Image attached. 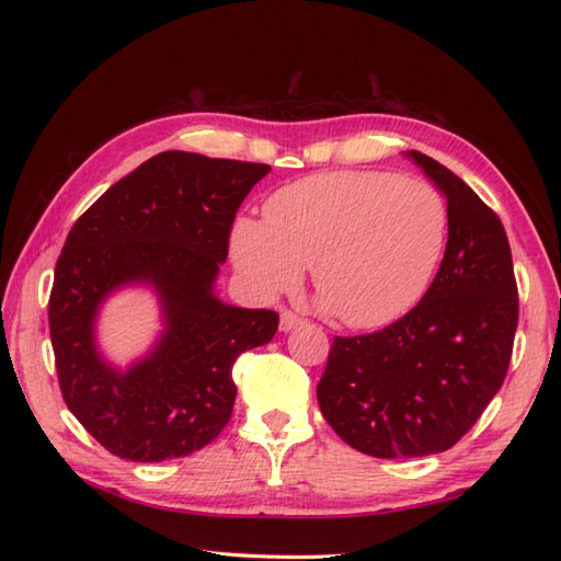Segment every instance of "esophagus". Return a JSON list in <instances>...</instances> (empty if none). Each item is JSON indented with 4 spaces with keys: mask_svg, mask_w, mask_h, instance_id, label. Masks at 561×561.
I'll return each instance as SVG.
<instances>
[{
    "mask_svg": "<svg viewBox=\"0 0 561 561\" xmlns=\"http://www.w3.org/2000/svg\"><path fill=\"white\" fill-rule=\"evenodd\" d=\"M299 325H304V318H301L299 313H294V311H282V318H279V328H282L284 332H289V330L299 328Z\"/></svg>",
    "mask_w": 561,
    "mask_h": 561,
    "instance_id": "34e87169",
    "label": "esophagus"
}]
</instances>
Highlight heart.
<instances>
[{"instance_id":"heart-1","label":"heart","mask_w":561,"mask_h":561,"mask_svg":"<svg viewBox=\"0 0 561 561\" xmlns=\"http://www.w3.org/2000/svg\"><path fill=\"white\" fill-rule=\"evenodd\" d=\"M448 207L420 178L335 171L272 193L262 224L238 219L236 267L262 294L291 289L311 265L313 287L350 328H380L422 299L444 257Z\"/></svg>"}]
</instances>
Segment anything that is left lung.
<instances>
[{"label":"left lung","mask_w":561,"mask_h":561,"mask_svg":"<svg viewBox=\"0 0 561 561\" xmlns=\"http://www.w3.org/2000/svg\"><path fill=\"white\" fill-rule=\"evenodd\" d=\"M412 159L448 207V243L422 301L368 335L335 337L318 404L352 448L374 458L448 450L502 388L518 325V287L502 219L456 173Z\"/></svg>","instance_id":"left-lung-1"}]
</instances>
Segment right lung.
I'll return each mask as SVG.
<instances>
[{
	"label": "right lung",
	"instance_id": "1",
	"mask_svg": "<svg viewBox=\"0 0 561 561\" xmlns=\"http://www.w3.org/2000/svg\"><path fill=\"white\" fill-rule=\"evenodd\" d=\"M267 163L163 151L81 214L55 265L47 304L62 398L113 456L183 458L229 424L243 352L267 344L279 316L233 308L211 294L229 255L238 207ZM127 280L160 289L170 330L151 357L121 375L92 347L98 304Z\"/></svg>",
	"mask_w": 561,
	"mask_h": 561
}]
</instances>
